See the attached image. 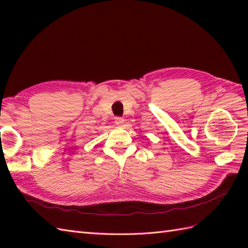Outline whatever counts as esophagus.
I'll use <instances>...</instances> for the list:
<instances>
[{"mask_svg":"<svg viewBox=\"0 0 248 248\" xmlns=\"http://www.w3.org/2000/svg\"><path fill=\"white\" fill-rule=\"evenodd\" d=\"M124 119L121 118V117H116L115 118V124L117 125V127H121V125H124Z\"/></svg>","mask_w":248,"mask_h":248,"instance_id":"obj_1","label":"esophagus"}]
</instances>
